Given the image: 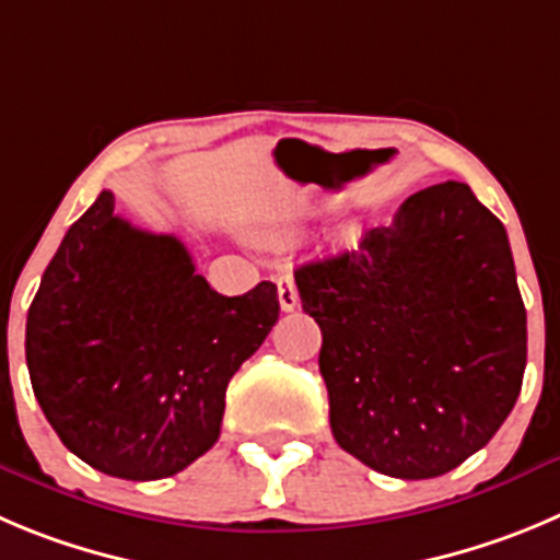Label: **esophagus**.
I'll use <instances>...</instances> for the list:
<instances>
[{"label":"esophagus","mask_w":560,"mask_h":560,"mask_svg":"<svg viewBox=\"0 0 560 560\" xmlns=\"http://www.w3.org/2000/svg\"><path fill=\"white\" fill-rule=\"evenodd\" d=\"M276 287H279V306H281V310H284V312L298 310L301 298H298V287H295V279H292V273L276 276Z\"/></svg>","instance_id":"34e87169"}]
</instances>
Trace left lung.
I'll list each match as a JSON object with an SVG mask.
<instances>
[{
	"label": "left lung",
	"mask_w": 560,
	"mask_h": 560,
	"mask_svg": "<svg viewBox=\"0 0 560 560\" xmlns=\"http://www.w3.org/2000/svg\"><path fill=\"white\" fill-rule=\"evenodd\" d=\"M295 284L323 331L334 439L375 472H451L514 409L525 304L509 234L464 182L409 196L357 248L301 265Z\"/></svg>",
	"instance_id": "8db88e82"
}]
</instances>
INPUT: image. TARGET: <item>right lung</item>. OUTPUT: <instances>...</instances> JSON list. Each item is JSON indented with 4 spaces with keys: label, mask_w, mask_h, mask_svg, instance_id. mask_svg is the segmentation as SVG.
I'll return each instance as SVG.
<instances>
[{
    "label": "right lung",
    "mask_w": 560,
    "mask_h": 560,
    "mask_svg": "<svg viewBox=\"0 0 560 560\" xmlns=\"http://www.w3.org/2000/svg\"><path fill=\"white\" fill-rule=\"evenodd\" d=\"M276 320V284L221 295L174 234L135 229L102 190L30 304V381L62 445L93 469L171 478L215 445L229 381Z\"/></svg>",
    "instance_id": "obj_1"
}]
</instances>
